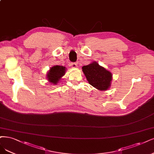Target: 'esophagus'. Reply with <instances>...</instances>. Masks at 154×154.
<instances>
[{
    "label": "esophagus",
    "mask_w": 154,
    "mask_h": 154,
    "mask_svg": "<svg viewBox=\"0 0 154 154\" xmlns=\"http://www.w3.org/2000/svg\"><path fill=\"white\" fill-rule=\"evenodd\" d=\"M71 66L72 67H76L77 66H78V65H77V63H76V62H71Z\"/></svg>",
    "instance_id": "34e87169"
}]
</instances>
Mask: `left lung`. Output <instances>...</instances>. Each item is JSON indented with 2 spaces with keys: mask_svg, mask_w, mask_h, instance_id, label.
<instances>
[{
  "mask_svg": "<svg viewBox=\"0 0 154 154\" xmlns=\"http://www.w3.org/2000/svg\"><path fill=\"white\" fill-rule=\"evenodd\" d=\"M88 83L100 91H106L111 85L112 79L111 73L100 66L96 62L82 67Z\"/></svg>",
  "mask_w": 154,
  "mask_h": 154,
  "instance_id": "left-lung-1",
  "label": "left lung"
}]
</instances>
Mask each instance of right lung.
Returning a JSON list of instances; mask_svg holds the SVG:
<instances>
[{
	"label": "right lung",
	"mask_w": 154,
	"mask_h": 154,
	"mask_svg": "<svg viewBox=\"0 0 154 154\" xmlns=\"http://www.w3.org/2000/svg\"><path fill=\"white\" fill-rule=\"evenodd\" d=\"M66 67L62 66H55L52 67L48 72L47 77L50 82L53 84H57L60 78L65 75Z\"/></svg>",
	"instance_id": "right-lung-1"
}]
</instances>
